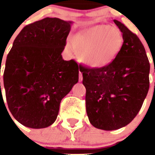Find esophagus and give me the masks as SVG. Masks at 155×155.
Wrapping results in <instances>:
<instances>
[{"label":"esophagus","mask_w":155,"mask_h":155,"mask_svg":"<svg viewBox=\"0 0 155 155\" xmlns=\"http://www.w3.org/2000/svg\"><path fill=\"white\" fill-rule=\"evenodd\" d=\"M79 80H80V82H81L83 80V75H82V73L80 72V76H79Z\"/></svg>","instance_id":"1"}]
</instances>
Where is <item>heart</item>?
Here are the masks:
<instances>
[{
  "mask_svg": "<svg viewBox=\"0 0 155 155\" xmlns=\"http://www.w3.org/2000/svg\"><path fill=\"white\" fill-rule=\"evenodd\" d=\"M124 45V38L117 28L97 25L77 33L66 47L80 54L83 63L91 68H102L113 63Z\"/></svg>",
  "mask_w": 155,
  "mask_h": 155,
  "instance_id": "heart-1",
  "label": "heart"
}]
</instances>
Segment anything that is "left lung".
Returning a JSON list of instances; mask_svg holds the SVG:
<instances>
[{"label": "left lung", "instance_id": "obj_1", "mask_svg": "<svg viewBox=\"0 0 155 155\" xmlns=\"http://www.w3.org/2000/svg\"><path fill=\"white\" fill-rule=\"evenodd\" d=\"M124 45L113 63L102 68L80 65L86 88V111L90 123L103 130L127 125L137 116L150 87V63L142 42L124 24L113 21Z\"/></svg>", "mask_w": 155, "mask_h": 155}]
</instances>
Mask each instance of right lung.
<instances>
[{"label": "right lung", "mask_w": 155, "mask_h": 155, "mask_svg": "<svg viewBox=\"0 0 155 155\" xmlns=\"http://www.w3.org/2000/svg\"><path fill=\"white\" fill-rule=\"evenodd\" d=\"M71 24L57 18L31 23L18 34L7 55L6 101L13 117L26 127L52 125L61 101L79 80L77 63L61 54Z\"/></svg>", "instance_id": "obj_1"}]
</instances>
